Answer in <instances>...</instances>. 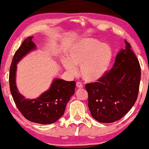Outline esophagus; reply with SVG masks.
Wrapping results in <instances>:
<instances>
[{
  "label": "esophagus",
  "mask_w": 149,
  "mask_h": 149,
  "mask_svg": "<svg viewBox=\"0 0 149 149\" xmlns=\"http://www.w3.org/2000/svg\"><path fill=\"white\" fill-rule=\"evenodd\" d=\"M76 86H77V88H82L83 87V85L81 82H77L76 83Z\"/></svg>",
  "instance_id": "34e87169"
}]
</instances>
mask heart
Here are the masks:
<instances>
[{
	"label": "heart",
	"instance_id": "obj_1",
	"mask_svg": "<svg viewBox=\"0 0 149 149\" xmlns=\"http://www.w3.org/2000/svg\"><path fill=\"white\" fill-rule=\"evenodd\" d=\"M113 54L111 48L94 39H86L70 49L65 67L72 75L77 74L80 66L83 79L88 83L100 80L109 70Z\"/></svg>",
	"mask_w": 149,
	"mask_h": 149
}]
</instances>
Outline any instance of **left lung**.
I'll use <instances>...</instances> for the list:
<instances>
[{"label": "left lung", "mask_w": 149, "mask_h": 149, "mask_svg": "<svg viewBox=\"0 0 149 149\" xmlns=\"http://www.w3.org/2000/svg\"><path fill=\"white\" fill-rule=\"evenodd\" d=\"M126 46L116 57L112 69L97 82L88 83V106L100 123H113L132 109L138 98L141 80L139 61L125 40Z\"/></svg>", "instance_id": "1"}]
</instances>
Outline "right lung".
Wrapping results in <instances>:
<instances>
[{
  "mask_svg": "<svg viewBox=\"0 0 149 149\" xmlns=\"http://www.w3.org/2000/svg\"><path fill=\"white\" fill-rule=\"evenodd\" d=\"M32 38L26 39L13 55L9 75L11 94L17 109L26 119L36 123L52 124L64 114L67 103L75 93V82L55 79L49 89L35 100H27L20 94L15 84L17 64L36 48Z\"/></svg>",
  "mask_w": 149,
  "mask_h": 149,
  "instance_id": "1",
  "label": "right lung"
}]
</instances>
